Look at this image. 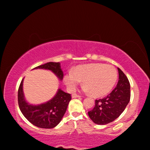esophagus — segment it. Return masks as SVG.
Listing matches in <instances>:
<instances>
[{"instance_id":"1","label":"esophagus","mask_w":150,"mask_h":150,"mask_svg":"<svg viewBox=\"0 0 150 150\" xmlns=\"http://www.w3.org/2000/svg\"><path fill=\"white\" fill-rule=\"evenodd\" d=\"M78 97H81V96L77 95V94H73L72 95V98H78Z\"/></svg>"}]
</instances>
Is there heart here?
Here are the masks:
<instances>
[{"instance_id": "b5f03b06", "label": "heart", "mask_w": 150, "mask_h": 150, "mask_svg": "<svg viewBox=\"0 0 150 150\" xmlns=\"http://www.w3.org/2000/svg\"><path fill=\"white\" fill-rule=\"evenodd\" d=\"M117 71L112 65L104 63L83 65L64 77V82L70 91H74L80 81H83V91L99 97L112 89L117 80Z\"/></svg>"}]
</instances>
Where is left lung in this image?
I'll return each mask as SVG.
<instances>
[{
    "mask_svg": "<svg viewBox=\"0 0 150 150\" xmlns=\"http://www.w3.org/2000/svg\"><path fill=\"white\" fill-rule=\"evenodd\" d=\"M118 82L106 97L95 100V105L88 112L94 123L105 125L116 120L123 112L130 99V85L122 71L118 68Z\"/></svg>",
    "mask_w": 150,
    "mask_h": 150,
    "instance_id": "8db88e82",
    "label": "left lung"
}]
</instances>
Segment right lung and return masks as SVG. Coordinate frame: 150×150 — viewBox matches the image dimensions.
<instances>
[{"label": "right lung", "instance_id": "obj_1", "mask_svg": "<svg viewBox=\"0 0 150 150\" xmlns=\"http://www.w3.org/2000/svg\"><path fill=\"white\" fill-rule=\"evenodd\" d=\"M34 69L50 70L60 81L63 79V73L60 63L48 62L38 66ZM23 81L22 80L18 92V102L22 115L33 125L42 128H53L59 124L64 116L69 101L70 94L59 88L53 98L38 105H30L25 100L23 92Z\"/></svg>", "mask_w": 150, "mask_h": 150}]
</instances>
